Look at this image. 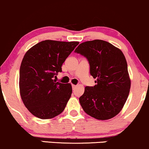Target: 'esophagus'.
Wrapping results in <instances>:
<instances>
[{
  "label": "esophagus",
  "instance_id": "esophagus-1",
  "mask_svg": "<svg viewBox=\"0 0 149 149\" xmlns=\"http://www.w3.org/2000/svg\"><path fill=\"white\" fill-rule=\"evenodd\" d=\"M76 87H77L76 85H74V84H72V88H73V90L76 89Z\"/></svg>",
  "mask_w": 149,
  "mask_h": 149
}]
</instances>
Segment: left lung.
<instances>
[{"label":"left lung","mask_w":149,"mask_h":149,"mask_svg":"<svg viewBox=\"0 0 149 149\" xmlns=\"http://www.w3.org/2000/svg\"><path fill=\"white\" fill-rule=\"evenodd\" d=\"M75 53L87 59L90 74L96 79V84L86 86L79 98L84 112L97 120L113 118L123 108L131 88L125 55L112 44L102 40L81 43Z\"/></svg>","instance_id":"8db88e82"}]
</instances>
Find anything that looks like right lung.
Masks as SVG:
<instances>
[{"instance_id": "add662e5", "label": "right lung", "mask_w": 149, "mask_h": 149, "mask_svg": "<svg viewBox=\"0 0 149 149\" xmlns=\"http://www.w3.org/2000/svg\"><path fill=\"white\" fill-rule=\"evenodd\" d=\"M78 44L47 40L35 45L24 56L20 68V96L34 116L49 119L64 111L72 87L54 78L62 72L63 63Z\"/></svg>"}]
</instances>
